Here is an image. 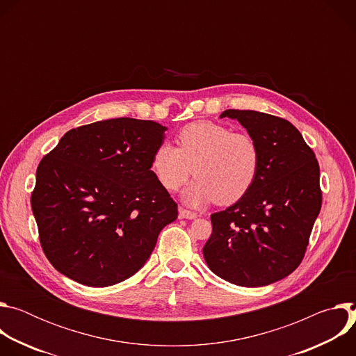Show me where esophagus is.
<instances>
[{
  "mask_svg": "<svg viewBox=\"0 0 356 356\" xmlns=\"http://www.w3.org/2000/svg\"><path fill=\"white\" fill-rule=\"evenodd\" d=\"M179 217H180V218H186V220H194V218L197 217V214L193 213V211H190V210H186V209L180 207V209H179Z\"/></svg>",
  "mask_w": 356,
  "mask_h": 356,
  "instance_id": "34e87169",
  "label": "esophagus"
}]
</instances>
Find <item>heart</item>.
<instances>
[{"instance_id": "b5f03b06", "label": "heart", "mask_w": 356, "mask_h": 356, "mask_svg": "<svg viewBox=\"0 0 356 356\" xmlns=\"http://www.w3.org/2000/svg\"><path fill=\"white\" fill-rule=\"evenodd\" d=\"M176 140L177 147L165 142L155 149L150 168L169 191L179 190L194 172L198 177L184 191L190 204L213 200L220 204L235 202L258 177L261 149L248 132L213 121H197L183 127Z\"/></svg>"}]
</instances>
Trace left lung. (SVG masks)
<instances>
[{"label":"left lung","instance_id":"1","mask_svg":"<svg viewBox=\"0 0 356 356\" xmlns=\"http://www.w3.org/2000/svg\"><path fill=\"white\" fill-rule=\"evenodd\" d=\"M257 139L261 168L234 206L211 214L202 248L209 268L245 287L277 282L301 264L320 214V166L313 149L287 120L250 110H225Z\"/></svg>","mask_w":356,"mask_h":356}]
</instances>
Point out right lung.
I'll use <instances>...</instances> for the list:
<instances>
[{"mask_svg":"<svg viewBox=\"0 0 356 356\" xmlns=\"http://www.w3.org/2000/svg\"><path fill=\"white\" fill-rule=\"evenodd\" d=\"M166 127L114 118L73 128L40 161L31 206L56 270L91 287L135 275L177 204L150 170Z\"/></svg>","mask_w":356,"mask_h":356,"instance_id":"add662e5","label":"right lung"}]
</instances>
